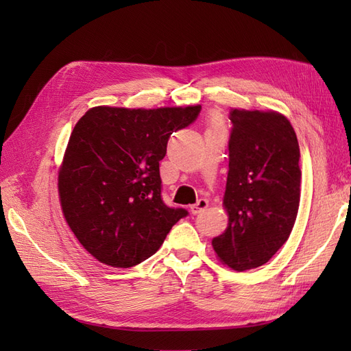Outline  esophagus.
Returning a JSON list of instances; mask_svg holds the SVG:
<instances>
[{
    "instance_id": "obj_1",
    "label": "esophagus",
    "mask_w": 351,
    "mask_h": 351,
    "mask_svg": "<svg viewBox=\"0 0 351 351\" xmlns=\"http://www.w3.org/2000/svg\"><path fill=\"white\" fill-rule=\"evenodd\" d=\"M208 208V200L206 199H199L197 204L190 206V212H192L193 215L200 214V212H204Z\"/></svg>"
}]
</instances>
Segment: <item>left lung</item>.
I'll return each mask as SVG.
<instances>
[{"mask_svg": "<svg viewBox=\"0 0 351 351\" xmlns=\"http://www.w3.org/2000/svg\"><path fill=\"white\" fill-rule=\"evenodd\" d=\"M230 164L222 206L228 226L212 240L217 258L234 271L267 263L289 240L299 212L300 149L278 111L231 108Z\"/></svg>", "mask_w": 351, "mask_h": 351, "instance_id": "obj_1", "label": "left lung"}]
</instances>
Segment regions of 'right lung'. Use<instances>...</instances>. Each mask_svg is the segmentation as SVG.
Returning <instances> with one entry per match:
<instances>
[{
	"instance_id": "right-lung-1",
	"label": "right lung",
	"mask_w": 351,
	"mask_h": 351,
	"mask_svg": "<svg viewBox=\"0 0 351 351\" xmlns=\"http://www.w3.org/2000/svg\"><path fill=\"white\" fill-rule=\"evenodd\" d=\"M199 111L200 105H99L74 125L58 169V196L73 234L95 259L114 268L139 265L187 215L164 205L159 161L169 136Z\"/></svg>"
}]
</instances>
